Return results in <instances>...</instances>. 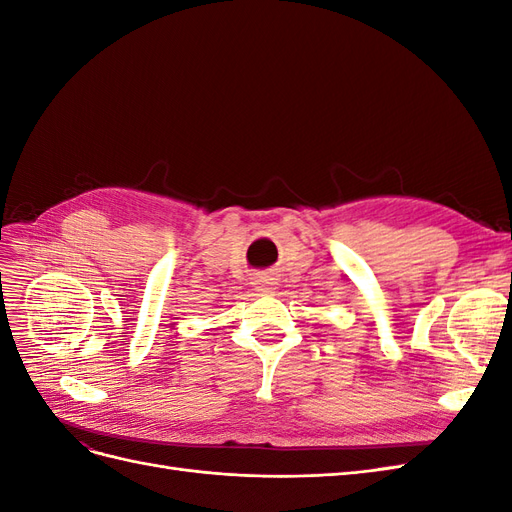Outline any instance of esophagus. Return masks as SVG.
Masks as SVG:
<instances>
[{"label":"esophagus","mask_w":512,"mask_h":512,"mask_svg":"<svg viewBox=\"0 0 512 512\" xmlns=\"http://www.w3.org/2000/svg\"><path fill=\"white\" fill-rule=\"evenodd\" d=\"M273 286H275V282H273V277H269V275H258V277H254V288H256L258 292H271Z\"/></svg>","instance_id":"obj_1"}]
</instances>
